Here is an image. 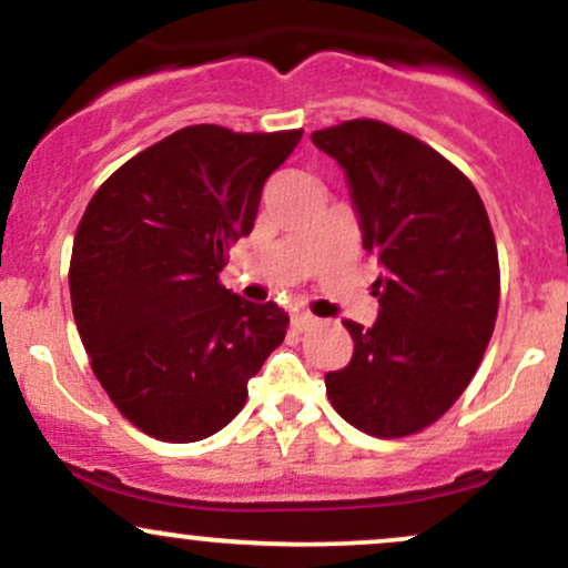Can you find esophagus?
<instances>
[{"label": "esophagus", "instance_id": "obj_1", "mask_svg": "<svg viewBox=\"0 0 568 568\" xmlns=\"http://www.w3.org/2000/svg\"><path fill=\"white\" fill-rule=\"evenodd\" d=\"M291 325L296 331H312L317 325V317L310 315V312H293L291 317Z\"/></svg>", "mask_w": 568, "mask_h": 568}]
</instances>
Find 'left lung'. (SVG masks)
<instances>
[{"mask_svg": "<svg viewBox=\"0 0 568 568\" xmlns=\"http://www.w3.org/2000/svg\"><path fill=\"white\" fill-rule=\"evenodd\" d=\"M347 171L363 247L382 264L379 321H347L349 366L325 374L344 422L406 438L438 422L478 371L499 310V256L486 205L454 162L379 120L312 133Z\"/></svg>", "mask_w": 568, "mask_h": 568, "instance_id": "left-lung-1", "label": "left lung"}]
</instances>
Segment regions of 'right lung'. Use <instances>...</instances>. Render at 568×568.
<instances>
[{
  "label": "right lung",
  "mask_w": 568,
  "mask_h": 568,
  "mask_svg": "<svg viewBox=\"0 0 568 568\" xmlns=\"http://www.w3.org/2000/svg\"><path fill=\"white\" fill-rule=\"evenodd\" d=\"M302 135L181 128L116 168L84 207L69 264L74 323L95 379L141 433L165 443L219 433L283 344L288 315L245 302L219 275Z\"/></svg>",
  "instance_id": "obj_1"
}]
</instances>
